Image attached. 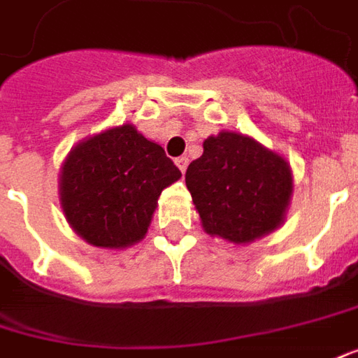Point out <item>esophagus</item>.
<instances>
[{
	"label": "esophagus",
	"mask_w": 358,
	"mask_h": 358,
	"mask_svg": "<svg viewBox=\"0 0 358 358\" xmlns=\"http://www.w3.org/2000/svg\"><path fill=\"white\" fill-rule=\"evenodd\" d=\"M176 166H178L180 172L184 174L186 169H188V159H186V157H180V159H176Z\"/></svg>",
	"instance_id": "obj_1"
}]
</instances>
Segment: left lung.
<instances>
[{
  "instance_id": "1",
  "label": "left lung",
  "mask_w": 358,
  "mask_h": 358,
  "mask_svg": "<svg viewBox=\"0 0 358 358\" xmlns=\"http://www.w3.org/2000/svg\"><path fill=\"white\" fill-rule=\"evenodd\" d=\"M186 186L211 237L245 245L278 229L290 206V164L255 138L221 131L189 162Z\"/></svg>"
}]
</instances>
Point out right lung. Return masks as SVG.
Instances as JSON below:
<instances>
[{
  "instance_id": "1",
  "label": "right lung",
  "mask_w": 358,
  "mask_h": 358,
  "mask_svg": "<svg viewBox=\"0 0 358 358\" xmlns=\"http://www.w3.org/2000/svg\"><path fill=\"white\" fill-rule=\"evenodd\" d=\"M180 176L164 148L125 123L68 152L58 182L60 206L86 243L125 249L147 235L162 189Z\"/></svg>"
}]
</instances>
